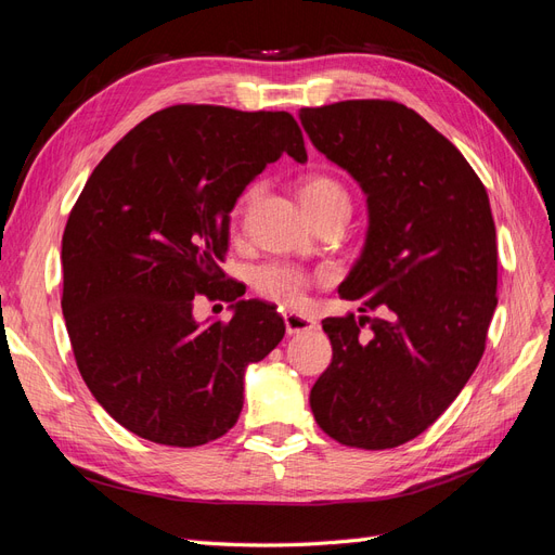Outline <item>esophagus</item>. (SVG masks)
<instances>
[{"instance_id":"1","label":"esophagus","mask_w":555,"mask_h":555,"mask_svg":"<svg viewBox=\"0 0 555 555\" xmlns=\"http://www.w3.org/2000/svg\"><path fill=\"white\" fill-rule=\"evenodd\" d=\"M283 321H286V332L288 335H299V332H309L319 327L313 319H307V315H299V313H286L283 315Z\"/></svg>"}]
</instances>
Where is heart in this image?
<instances>
[{
	"label": "heart",
	"instance_id": "b5f03b06",
	"mask_svg": "<svg viewBox=\"0 0 555 555\" xmlns=\"http://www.w3.org/2000/svg\"><path fill=\"white\" fill-rule=\"evenodd\" d=\"M297 193L311 218L330 209H348V193L337 179L330 177V173H307V177L299 181ZM258 195L260 185H248L240 202H236L234 216L240 218L250 204L258 199ZM250 286L262 299H267V302H274L279 307H297L302 305L307 293L315 286V276H311L307 269L288 262H264L253 269Z\"/></svg>",
	"mask_w": 555,
	"mask_h": 555
}]
</instances>
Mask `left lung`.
Returning <instances> with one entry per match:
<instances>
[{"label":"left lung","instance_id":"left-lung-1","mask_svg":"<svg viewBox=\"0 0 555 555\" xmlns=\"http://www.w3.org/2000/svg\"><path fill=\"white\" fill-rule=\"evenodd\" d=\"M299 120L365 190L370 209L365 250L339 288L360 299L362 315L323 321L332 362L311 388L313 418L346 447H400L444 414L486 351L498 307L486 188L463 153L400 102L305 106Z\"/></svg>","mask_w":555,"mask_h":555}]
</instances>
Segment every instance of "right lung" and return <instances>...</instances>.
Masks as SVG:
<instances>
[{
  "label": "right lung",
  "instance_id": "add662e5",
  "mask_svg": "<svg viewBox=\"0 0 555 555\" xmlns=\"http://www.w3.org/2000/svg\"><path fill=\"white\" fill-rule=\"evenodd\" d=\"M283 153L307 160L288 111L177 104L141 120L94 167L62 234V313L76 367L111 416L165 447L223 437L244 372L286 335L274 307L236 297L218 267L230 211ZM235 302L199 328L194 299Z\"/></svg>",
  "mask_w": 555,
  "mask_h": 555
}]
</instances>
